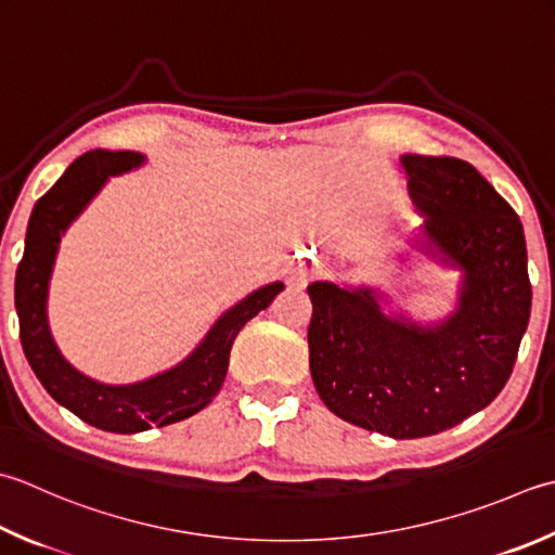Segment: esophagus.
Masks as SVG:
<instances>
[{
    "label": "esophagus",
    "mask_w": 555,
    "mask_h": 555,
    "mask_svg": "<svg viewBox=\"0 0 555 555\" xmlns=\"http://www.w3.org/2000/svg\"><path fill=\"white\" fill-rule=\"evenodd\" d=\"M314 274L312 267H306V264H296L288 269V281H293V284H306V281Z\"/></svg>",
    "instance_id": "1"
}]
</instances>
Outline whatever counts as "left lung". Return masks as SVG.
I'll return each mask as SVG.
<instances>
[{"instance_id": "1", "label": "left lung", "mask_w": 555, "mask_h": 555, "mask_svg": "<svg viewBox=\"0 0 555 555\" xmlns=\"http://www.w3.org/2000/svg\"><path fill=\"white\" fill-rule=\"evenodd\" d=\"M423 233L464 271L460 310L440 327L385 318L375 293L308 286L314 389L332 414L397 440L457 426L501 395L529 322L525 231L472 163L401 156Z\"/></svg>"}]
</instances>
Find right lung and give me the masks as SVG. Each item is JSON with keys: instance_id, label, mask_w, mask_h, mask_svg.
<instances>
[{"instance_id": "add662e5", "label": "right lung", "mask_w": 555, "mask_h": 555, "mask_svg": "<svg viewBox=\"0 0 555 555\" xmlns=\"http://www.w3.org/2000/svg\"><path fill=\"white\" fill-rule=\"evenodd\" d=\"M141 156L134 151H103L95 149L76 158L57 184L33 206L26 249L16 269V312L21 346L33 373L48 389L57 404L91 426L111 433H139L178 423L202 411L219 392L225 373L231 346L237 332L269 308L276 293L284 288L281 281L249 293L245 300L228 310L214 324L188 361L172 371L156 375L139 385L111 387L81 375L64 361L57 346L52 344L46 318L48 281L57 255V245L67 225L81 214L93 194L101 190L107 176H117L134 168Z\"/></svg>"}]
</instances>
